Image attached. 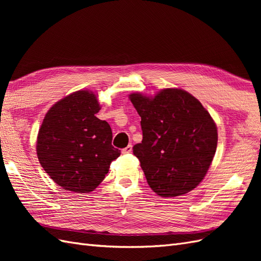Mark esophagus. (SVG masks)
Segmentation results:
<instances>
[{
	"label": "esophagus",
	"instance_id": "obj_1",
	"mask_svg": "<svg viewBox=\"0 0 261 261\" xmlns=\"http://www.w3.org/2000/svg\"><path fill=\"white\" fill-rule=\"evenodd\" d=\"M132 150H133V146H132V145H128L127 147H125V148H123V149H122V152H123L124 154H126V153H130V152H132Z\"/></svg>",
	"mask_w": 261,
	"mask_h": 261
}]
</instances>
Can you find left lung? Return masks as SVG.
Instances as JSON below:
<instances>
[{
	"instance_id": "1",
	"label": "left lung",
	"mask_w": 261,
	"mask_h": 261,
	"mask_svg": "<svg viewBox=\"0 0 261 261\" xmlns=\"http://www.w3.org/2000/svg\"><path fill=\"white\" fill-rule=\"evenodd\" d=\"M129 99L143 130V140L133 152L150 188L161 197L193 191L217 150V126L207 110L181 89H163L154 98L132 93Z\"/></svg>"
}]
</instances>
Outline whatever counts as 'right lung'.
Returning <instances> with one entry per match:
<instances>
[{
  "label": "right lung",
  "mask_w": 261,
  "mask_h": 261,
  "mask_svg": "<svg viewBox=\"0 0 261 261\" xmlns=\"http://www.w3.org/2000/svg\"><path fill=\"white\" fill-rule=\"evenodd\" d=\"M100 106L92 92L80 90L57 102L46 113L37 139L38 159L61 187L92 192L121 150L112 146V129L96 116Z\"/></svg>",
  "instance_id": "1"
}]
</instances>
